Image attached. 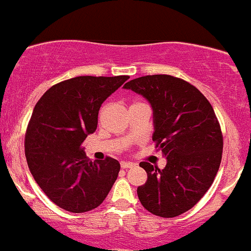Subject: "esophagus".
Listing matches in <instances>:
<instances>
[{
  "instance_id": "34e87169",
  "label": "esophagus",
  "mask_w": 251,
  "mask_h": 251,
  "mask_svg": "<svg viewBox=\"0 0 251 251\" xmlns=\"http://www.w3.org/2000/svg\"><path fill=\"white\" fill-rule=\"evenodd\" d=\"M121 167H122L123 170H128V168L134 167V163H131V162H125V161H123V162H121Z\"/></svg>"
}]
</instances>
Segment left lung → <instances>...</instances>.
<instances>
[{"instance_id":"8db88e82","label":"left lung","mask_w":251,"mask_h":251,"mask_svg":"<svg viewBox=\"0 0 251 251\" xmlns=\"http://www.w3.org/2000/svg\"><path fill=\"white\" fill-rule=\"evenodd\" d=\"M123 88L149 101L152 140L167 158L163 170L140 162L148 180L136 190L139 200L160 217L182 215L204 197L220 168L223 138L215 111L195 86L172 75L140 76Z\"/></svg>"}]
</instances>
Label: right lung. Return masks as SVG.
Returning <instances> with one entry per match:
<instances>
[{
	"label": "right lung",
	"instance_id": "obj_1",
	"mask_svg": "<svg viewBox=\"0 0 251 251\" xmlns=\"http://www.w3.org/2000/svg\"><path fill=\"white\" fill-rule=\"evenodd\" d=\"M128 79L75 76L50 88L34 107L24 144L26 162L42 192L61 209H96L117 179L120 162L112 157L93 162L81 144L98 128L103 101Z\"/></svg>",
	"mask_w": 251,
	"mask_h": 251
}]
</instances>
